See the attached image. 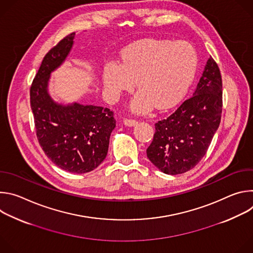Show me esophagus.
Instances as JSON below:
<instances>
[{"label":"esophagus","mask_w":253,"mask_h":253,"mask_svg":"<svg viewBox=\"0 0 253 253\" xmlns=\"http://www.w3.org/2000/svg\"><path fill=\"white\" fill-rule=\"evenodd\" d=\"M123 122H124V124L127 125V126H134V125L137 124V121H136L135 119H130V118H125V119L123 120Z\"/></svg>","instance_id":"esophagus-1"}]
</instances>
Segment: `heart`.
<instances>
[{"label": "heart", "instance_id": "obj_1", "mask_svg": "<svg viewBox=\"0 0 253 253\" xmlns=\"http://www.w3.org/2000/svg\"><path fill=\"white\" fill-rule=\"evenodd\" d=\"M198 67L196 49L188 42L144 39L122 52V64L105 66V87L113 95L134 88L140 91L133 109L146 112L153 104L166 109L183 97L192 83Z\"/></svg>", "mask_w": 253, "mask_h": 253}]
</instances>
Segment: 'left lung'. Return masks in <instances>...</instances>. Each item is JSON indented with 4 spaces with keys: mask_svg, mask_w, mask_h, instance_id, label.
<instances>
[{
    "mask_svg": "<svg viewBox=\"0 0 253 253\" xmlns=\"http://www.w3.org/2000/svg\"><path fill=\"white\" fill-rule=\"evenodd\" d=\"M222 113V79L219 67L209 58L193 96L168 117L155 123L146 150L162 172L176 175L194 168L206 154Z\"/></svg>",
    "mask_w": 253,
    "mask_h": 253,
    "instance_id": "left-lung-1",
    "label": "left lung"
}]
</instances>
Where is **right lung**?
Instances as JSON below:
<instances>
[{"instance_id":"add662e5","label":"right lung","mask_w":253,"mask_h":253,"mask_svg":"<svg viewBox=\"0 0 253 253\" xmlns=\"http://www.w3.org/2000/svg\"><path fill=\"white\" fill-rule=\"evenodd\" d=\"M75 33L63 38L44 57L30 88L36 135L45 154L58 167L87 173L106 158L110 135L116 126L114 112L93 105H58L47 86L50 73L69 54Z\"/></svg>"}]
</instances>
